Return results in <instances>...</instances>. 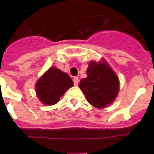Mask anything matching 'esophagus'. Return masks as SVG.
<instances>
[{
    "instance_id": "34e87169",
    "label": "esophagus",
    "mask_w": 154,
    "mask_h": 154,
    "mask_svg": "<svg viewBox=\"0 0 154 154\" xmlns=\"http://www.w3.org/2000/svg\"><path fill=\"white\" fill-rule=\"evenodd\" d=\"M78 82H79V78L77 77H73V83L75 86H77L78 85Z\"/></svg>"
}]
</instances>
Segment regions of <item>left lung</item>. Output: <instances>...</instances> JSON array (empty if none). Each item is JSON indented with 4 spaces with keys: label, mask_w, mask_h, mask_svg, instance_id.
<instances>
[{
    "label": "left lung",
    "mask_w": 154,
    "mask_h": 154,
    "mask_svg": "<svg viewBox=\"0 0 154 154\" xmlns=\"http://www.w3.org/2000/svg\"><path fill=\"white\" fill-rule=\"evenodd\" d=\"M87 74V78L81 80L79 87L91 105L105 108L118 95V77L106 63H90Z\"/></svg>",
    "instance_id": "8db88e82"
}]
</instances>
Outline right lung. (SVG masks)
Instances as JSON below:
<instances>
[{"instance_id": "right-lung-1", "label": "right lung", "mask_w": 154, "mask_h": 154, "mask_svg": "<svg viewBox=\"0 0 154 154\" xmlns=\"http://www.w3.org/2000/svg\"><path fill=\"white\" fill-rule=\"evenodd\" d=\"M73 82L67 73L56 67H51L36 83L35 89L38 99L45 105H54Z\"/></svg>"}]
</instances>
